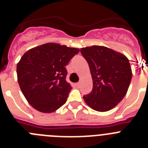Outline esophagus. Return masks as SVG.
<instances>
[{"instance_id":"1","label":"esophagus","mask_w":148,"mask_h":148,"mask_svg":"<svg viewBox=\"0 0 148 148\" xmlns=\"http://www.w3.org/2000/svg\"><path fill=\"white\" fill-rule=\"evenodd\" d=\"M80 84H81V83H80V82H78V83H76V84H75V85H76L77 87H79V86H80Z\"/></svg>"}]
</instances>
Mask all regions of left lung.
<instances>
[{
  "mask_svg": "<svg viewBox=\"0 0 148 148\" xmlns=\"http://www.w3.org/2000/svg\"><path fill=\"white\" fill-rule=\"evenodd\" d=\"M81 53L88 63L93 84L84 100L94 110H110L125 97L130 86L132 70L129 60L103 46L82 48Z\"/></svg>",
  "mask_w": 148,
  "mask_h": 148,
  "instance_id": "1",
  "label": "left lung"
}]
</instances>
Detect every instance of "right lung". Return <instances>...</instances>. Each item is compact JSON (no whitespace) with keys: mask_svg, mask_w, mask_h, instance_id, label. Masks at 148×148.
I'll list each match as a JSON object with an SVG mask.
<instances>
[{"mask_svg":"<svg viewBox=\"0 0 148 148\" xmlns=\"http://www.w3.org/2000/svg\"><path fill=\"white\" fill-rule=\"evenodd\" d=\"M78 53L77 48L47 43L23 55L17 64L18 82L32 108L50 113L65 104L72 89L65 66Z\"/></svg>","mask_w":148,"mask_h":148,"instance_id":"add662e5","label":"right lung"}]
</instances>
